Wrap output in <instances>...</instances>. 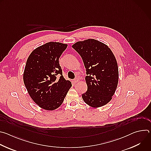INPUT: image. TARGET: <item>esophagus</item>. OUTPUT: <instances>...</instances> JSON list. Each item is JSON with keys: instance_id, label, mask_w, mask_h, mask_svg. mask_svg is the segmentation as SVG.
I'll return each mask as SVG.
<instances>
[{"instance_id": "obj_1", "label": "esophagus", "mask_w": 151, "mask_h": 151, "mask_svg": "<svg viewBox=\"0 0 151 151\" xmlns=\"http://www.w3.org/2000/svg\"><path fill=\"white\" fill-rule=\"evenodd\" d=\"M79 81V78H76L74 79V82H75V83H78Z\"/></svg>"}]
</instances>
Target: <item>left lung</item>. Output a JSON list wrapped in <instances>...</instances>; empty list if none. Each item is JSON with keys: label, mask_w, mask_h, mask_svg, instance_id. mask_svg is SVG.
Here are the masks:
<instances>
[{"label": "left lung", "mask_w": 151, "mask_h": 151, "mask_svg": "<svg viewBox=\"0 0 151 151\" xmlns=\"http://www.w3.org/2000/svg\"><path fill=\"white\" fill-rule=\"evenodd\" d=\"M81 55L86 69L87 91L82 95L88 105L97 108L108 103L118 83V67L111 49L94 39L79 41L72 45Z\"/></svg>", "instance_id": "obj_1"}]
</instances>
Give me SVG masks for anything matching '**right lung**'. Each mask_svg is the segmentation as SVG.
Returning a JSON list of instances; mask_svg holds the SVG:
<instances>
[{
	"label": "right lung",
	"instance_id": "add662e5",
	"mask_svg": "<svg viewBox=\"0 0 151 151\" xmlns=\"http://www.w3.org/2000/svg\"><path fill=\"white\" fill-rule=\"evenodd\" d=\"M67 44L50 42L34 50L29 56L23 81L32 100L47 111L57 109L63 103L71 82L62 75L59 58Z\"/></svg>",
	"mask_w": 151,
	"mask_h": 151
}]
</instances>
